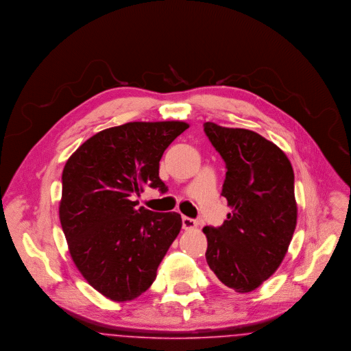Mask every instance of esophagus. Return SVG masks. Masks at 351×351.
<instances>
[{"label": "esophagus", "mask_w": 351, "mask_h": 351, "mask_svg": "<svg viewBox=\"0 0 351 351\" xmlns=\"http://www.w3.org/2000/svg\"><path fill=\"white\" fill-rule=\"evenodd\" d=\"M197 227V221L189 217H182V228L184 230H193Z\"/></svg>", "instance_id": "esophagus-1"}]
</instances>
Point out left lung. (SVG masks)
<instances>
[{"label": "left lung", "mask_w": 351, "mask_h": 351, "mask_svg": "<svg viewBox=\"0 0 351 351\" xmlns=\"http://www.w3.org/2000/svg\"><path fill=\"white\" fill-rule=\"evenodd\" d=\"M204 130L225 160L222 196L231 208L223 225L202 230L206 261L227 287L251 293L278 269L294 235V171L280 147L256 132L214 123Z\"/></svg>", "instance_id": "8db88e82"}]
</instances>
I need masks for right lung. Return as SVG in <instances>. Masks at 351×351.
Here are the masks:
<instances>
[{
	"mask_svg": "<svg viewBox=\"0 0 351 351\" xmlns=\"http://www.w3.org/2000/svg\"><path fill=\"white\" fill-rule=\"evenodd\" d=\"M189 125L134 121L104 129L84 142L62 171L60 222L77 269L113 302L133 300L182 230L180 214L136 208L145 186L166 191L159 160Z\"/></svg>",
	"mask_w": 351,
	"mask_h": 351,
	"instance_id": "right-lung-1",
	"label": "right lung"
}]
</instances>
